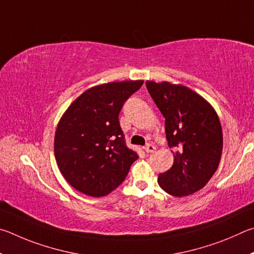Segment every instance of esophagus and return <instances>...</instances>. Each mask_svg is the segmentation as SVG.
<instances>
[{
  "mask_svg": "<svg viewBox=\"0 0 254 254\" xmlns=\"http://www.w3.org/2000/svg\"><path fill=\"white\" fill-rule=\"evenodd\" d=\"M144 149H145L146 153H154L155 150H156V147H155V146L152 145V144H147L144 147Z\"/></svg>",
  "mask_w": 254,
  "mask_h": 254,
  "instance_id": "1",
  "label": "esophagus"
}]
</instances>
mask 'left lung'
<instances>
[{"mask_svg":"<svg viewBox=\"0 0 254 254\" xmlns=\"http://www.w3.org/2000/svg\"><path fill=\"white\" fill-rule=\"evenodd\" d=\"M150 97L165 118L174 164L158 176V184L173 196H186L207 184L220 164L223 135L215 110L190 88L147 81Z\"/></svg>","mask_w":254,"mask_h":254,"instance_id":"1","label":"left lung"}]
</instances>
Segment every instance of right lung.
I'll return each instance as SVG.
<instances>
[{"label":"right lung","mask_w":254,"mask_h":254,"mask_svg":"<svg viewBox=\"0 0 254 254\" xmlns=\"http://www.w3.org/2000/svg\"><path fill=\"white\" fill-rule=\"evenodd\" d=\"M143 80L109 82L80 95L62 116L55 156L66 182L86 195L100 197L123 183L138 154L128 148L118 116Z\"/></svg>","instance_id":"right-lung-1"}]
</instances>
